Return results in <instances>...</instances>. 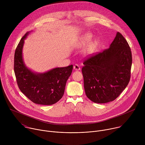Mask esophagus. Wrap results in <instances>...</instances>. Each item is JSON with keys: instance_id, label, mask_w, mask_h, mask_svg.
<instances>
[{"instance_id": "34e87169", "label": "esophagus", "mask_w": 145, "mask_h": 145, "mask_svg": "<svg viewBox=\"0 0 145 145\" xmlns=\"http://www.w3.org/2000/svg\"><path fill=\"white\" fill-rule=\"evenodd\" d=\"M73 68H74V69L76 70V71H79V70H80V66H79L78 65H77V64L74 65L73 66Z\"/></svg>"}]
</instances>
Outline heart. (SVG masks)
<instances>
[{
  "label": "heart",
  "mask_w": 145,
  "mask_h": 145,
  "mask_svg": "<svg viewBox=\"0 0 145 145\" xmlns=\"http://www.w3.org/2000/svg\"><path fill=\"white\" fill-rule=\"evenodd\" d=\"M93 38V35L92 33H85L84 35H82V37H81L80 41H79V43L81 45H86L88 43H89L92 39ZM97 45V41H94L91 44V45L89 46L87 51L90 53H92L94 52V50H95L96 46Z\"/></svg>",
  "instance_id": "heart-1"
}]
</instances>
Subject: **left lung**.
Returning <instances> with one entry per match:
<instances>
[{"mask_svg":"<svg viewBox=\"0 0 145 145\" xmlns=\"http://www.w3.org/2000/svg\"><path fill=\"white\" fill-rule=\"evenodd\" d=\"M83 64L82 73L87 97L96 103L110 102L120 95L130 81L131 49L118 32L108 49L93 54Z\"/></svg>","mask_w":145,"mask_h":145,"instance_id":"1","label":"left lung"}]
</instances>
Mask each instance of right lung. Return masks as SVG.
Instances as JSON below:
<instances>
[{"instance_id": "add662e5", "label": "right lung", "mask_w": 145, "mask_h": 145, "mask_svg": "<svg viewBox=\"0 0 145 145\" xmlns=\"http://www.w3.org/2000/svg\"><path fill=\"white\" fill-rule=\"evenodd\" d=\"M26 33L20 39L14 54V72L19 89L29 99L38 105H52L63 96L67 81L73 65L56 68L43 73L32 72L25 65L22 57Z\"/></svg>"}]
</instances>
